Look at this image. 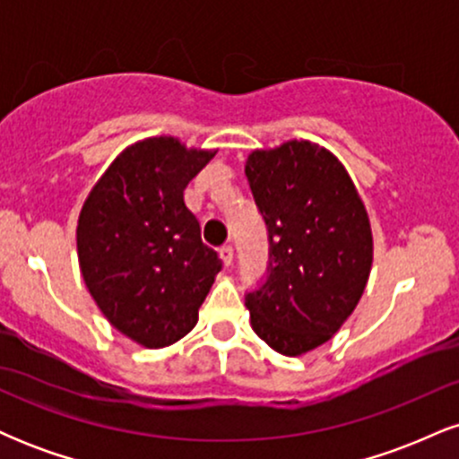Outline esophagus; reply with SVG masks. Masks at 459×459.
Here are the masks:
<instances>
[{"label":"esophagus","instance_id":"obj_1","mask_svg":"<svg viewBox=\"0 0 459 459\" xmlns=\"http://www.w3.org/2000/svg\"><path fill=\"white\" fill-rule=\"evenodd\" d=\"M220 256H222L224 265H233V246H222L220 247Z\"/></svg>","mask_w":459,"mask_h":459}]
</instances>
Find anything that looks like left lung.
I'll list each match as a JSON object with an SVG mask.
<instances>
[{"mask_svg": "<svg viewBox=\"0 0 459 459\" xmlns=\"http://www.w3.org/2000/svg\"><path fill=\"white\" fill-rule=\"evenodd\" d=\"M246 177L270 233L267 281L246 296L252 330L278 354L302 356L330 341L360 302L371 222L343 163L315 142L252 151Z\"/></svg>", "mask_w": 459, "mask_h": 459, "instance_id": "1", "label": "left lung"}]
</instances>
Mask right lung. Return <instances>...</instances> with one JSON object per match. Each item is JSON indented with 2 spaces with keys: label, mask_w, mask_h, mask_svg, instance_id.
I'll return each mask as SVG.
<instances>
[{
  "label": "right lung",
  "mask_w": 459,
  "mask_h": 459,
  "mask_svg": "<svg viewBox=\"0 0 459 459\" xmlns=\"http://www.w3.org/2000/svg\"><path fill=\"white\" fill-rule=\"evenodd\" d=\"M218 151L178 138L135 142L94 183L77 220L83 282L105 319L149 350L177 343L222 270L187 209V183Z\"/></svg>",
  "instance_id": "add662e5"
}]
</instances>
